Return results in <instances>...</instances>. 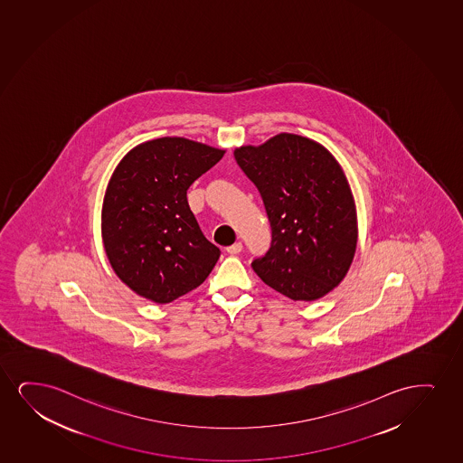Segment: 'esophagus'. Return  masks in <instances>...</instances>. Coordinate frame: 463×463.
I'll list each match as a JSON object with an SVG mask.
<instances>
[{
  "label": "esophagus",
  "instance_id": "obj_1",
  "mask_svg": "<svg viewBox=\"0 0 463 463\" xmlns=\"http://www.w3.org/2000/svg\"><path fill=\"white\" fill-rule=\"evenodd\" d=\"M241 250H243V245H241V241H237L234 245H231V247L226 248V251H228L229 254H232V256H235V254H241Z\"/></svg>",
  "mask_w": 463,
  "mask_h": 463
}]
</instances>
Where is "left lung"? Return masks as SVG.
<instances>
[{"label":"left lung","mask_w":463,"mask_h":463,"mask_svg":"<svg viewBox=\"0 0 463 463\" xmlns=\"http://www.w3.org/2000/svg\"><path fill=\"white\" fill-rule=\"evenodd\" d=\"M234 156L270 222V248L252 260V270L295 301L328 294L345 277L358 234L341 166L324 146L292 133L243 146Z\"/></svg>","instance_id":"left-lung-1"}]
</instances>
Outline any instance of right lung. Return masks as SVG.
<instances>
[{"label":"right lung","instance_id":"add662e5","mask_svg":"<svg viewBox=\"0 0 463 463\" xmlns=\"http://www.w3.org/2000/svg\"><path fill=\"white\" fill-rule=\"evenodd\" d=\"M222 156L165 137L137 146L118 165L103 199V245L116 275L141 297L169 303L215 267L222 251L199 229L186 190Z\"/></svg>","mask_w":463,"mask_h":463}]
</instances>
